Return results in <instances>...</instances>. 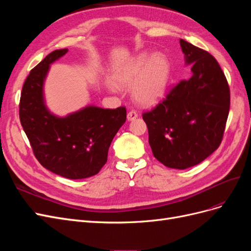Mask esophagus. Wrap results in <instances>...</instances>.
I'll use <instances>...</instances> for the list:
<instances>
[{
	"mask_svg": "<svg viewBox=\"0 0 251 251\" xmlns=\"http://www.w3.org/2000/svg\"><path fill=\"white\" fill-rule=\"evenodd\" d=\"M127 120L128 121H132V120H134V119H136L138 117V114H137V112L136 111H134V110H132V111H130L127 113Z\"/></svg>",
	"mask_w": 251,
	"mask_h": 251,
	"instance_id": "34e87169",
	"label": "esophagus"
}]
</instances>
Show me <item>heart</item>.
I'll return each mask as SVG.
<instances>
[{
    "label": "heart",
    "mask_w": 251,
    "mask_h": 251,
    "mask_svg": "<svg viewBox=\"0 0 251 251\" xmlns=\"http://www.w3.org/2000/svg\"><path fill=\"white\" fill-rule=\"evenodd\" d=\"M170 79V65L161 54L141 53L115 72L118 87H133L134 100L141 105H153L164 96Z\"/></svg>",
    "instance_id": "1"
}]
</instances>
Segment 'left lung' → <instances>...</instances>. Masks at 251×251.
<instances>
[{
  "mask_svg": "<svg viewBox=\"0 0 251 251\" xmlns=\"http://www.w3.org/2000/svg\"><path fill=\"white\" fill-rule=\"evenodd\" d=\"M193 76L181 80L142 118L158 161L171 169L199 164L221 144L229 113L230 92L217 59L207 51L180 40Z\"/></svg>",
  "mask_w": 251,
  "mask_h": 251,
  "instance_id": "left-lung-1",
  "label": "left lung"
}]
</instances>
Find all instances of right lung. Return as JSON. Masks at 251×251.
Here are the masks:
<instances>
[{"label":"right lung","mask_w":251,"mask_h":251,"mask_svg":"<svg viewBox=\"0 0 251 251\" xmlns=\"http://www.w3.org/2000/svg\"><path fill=\"white\" fill-rule=\"evenodd\" d=\"M67 52H51L30 71L21 93L20 120L44 168L75 180L92 177L101 170L114 136L126 123V110L88 105L66 117L53 115L45 104L44 81L50 65Z\"/></svg>","instance_id":"add662e5"}]
</instances>
